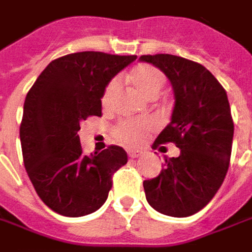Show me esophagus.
<instances>
[{"instance_id":"obj_1","label":"esophagus","mask_w":252,"mask_h":252,"mask_svg":"<svg viewBox=\"0 0 252 252\" xmlns=\"http://www.w3.org/2000/svg\"><path fill=\"white\" fill-rule=\"evenodd\" d=\"M142 151L140 150H132L128 153V155L131 157V158H139V157H142Z\"/></svg>"}]
</instances>
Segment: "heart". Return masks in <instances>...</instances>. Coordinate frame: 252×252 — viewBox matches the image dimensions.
<instances>
[{
  "mask_svg": "<svg viewBox=\"0 0 252 252\" xmlns=\"http://www.w3.org/2000/svg\"><path fill=\"white\" fill-rule=\"evenodd\" d=\"M129 81L143 95L150 98L158 95L164 83V75L157 67L147 63H140L132 68ZM117 89H119V79L113 78L104 89V93L101 97L102 106L108 108L112 104ZM155 129H157V123L151 119H137V120L128 119V120H121L116 124L113 128V136L119 142L128 146H139Z\"/></svg>",
  "mask_w": 252,
  "mask_h": 252,
  "instance_id": "obj_1",
  "label": "heart"
}]
</instances>
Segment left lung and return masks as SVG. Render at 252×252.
I'll return each instance as SVG.
<instances>
[{"instance_id":"8db88e82","label":"left lung","mask_w":252,"mask_h":252,"mask_svg":"<svg viewBox=\"0 0 252 252\" xmlns=\"http://www.w3.org/2000/svg\"><path fill=\"white\" fill-rule=\"evenodd\" d=\"M140 61L160 68L174 89L171 121L154 148L174 143L181 150L178 158L164 157L158 177L143 182L146 198L163 215L191 216L213 198L229 167L233 120L227 93L200 63L169 54Z\"/></svg>"}]
</instances>
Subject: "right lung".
I'll return each instance as SVG.
<instances>
[{
	"label": "right lung",
	"instance_id": "right-lung-1",
	"mask_svg": "<svg viewBox=\"0 0 252 252\" xmlns=\"http://www.w3.org/2000/svg\"><path fill=\"white\" fill-rule=\"evenodd\" d=\"M135 59L98 51L68 54L52 61L27 94L20 126L25 170L41 201L62 216L101 208L113 174L128 162L126 150L113 144L85 155L77 132L83 120L102 116L105 86Z\"/></svg>",
	"mask_w": 252,
	"mask_h": 252
}]
</instances>
